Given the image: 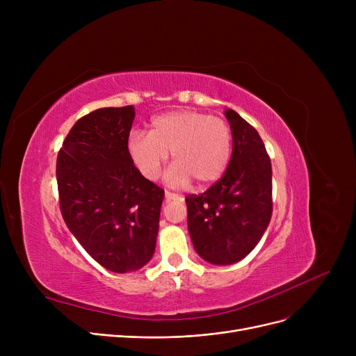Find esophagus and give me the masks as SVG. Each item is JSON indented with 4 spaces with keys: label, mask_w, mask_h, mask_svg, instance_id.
Listing matches in <instances>:
<instances>
[{
    "label": "esophagus",
    "mask_w": 356,
    "mask_h": 356,
    "mask_svg": "<svg viewBox=\"0 0 356 356\" xmlns=\"http://www.w3.org/2000/svg\"><path fill=\"white\" fill-rule=\"evenodd\" d=\"M183 197L177 193H172V192H165V200H181Z\"/></svg>",
    "instance_id": "34e87169"
}]
</instances>
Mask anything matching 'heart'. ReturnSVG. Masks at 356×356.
Returning <instances> with one entry per match:
<instances>
[{
  "instance_id": "heart-1",
  "label": "heart",
  "mask_w": 356,
  "mask_h": 356,
  "mask_svg": "<svg viewBox=\"0 0 356 356\" xmlns=\"http://www.w3.org/2000/svg\"><path fill=\"white\" fill-rule=\"evenodd\" d=\"M128 153L141 175L156 180L172 154L175 164L167 173L175 186L189 183L209 186L218 181L231 161L232 129L219 117L200 111H173L153 118L149 133L133 131Z\"/></svg>"
}]
</instances>
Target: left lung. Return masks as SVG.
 Wrapping results in <instances>:
<instances>
[{
	"instance_id": "1",
	"label": "left lung",
	"mask_w": 356,
	"mask_h": 356,
	"mask_svg": "<svg viewBox=\"0 0 356 356\" xmlns=\"http://www.w3.org/2000/svg\"><path fill=\"white\" fill-rule=\"evenodd\" d=\"M232 156L227 172L200 195L186 196L188 228L196 252L211 264L245 258L266 232L273 213L271 160L257 129L227 109Z\"/></svg>"
}]
</instances>
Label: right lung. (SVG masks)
<instances>
[{"instance_id": "add662e5", "label": "right lung", "mask_w": 356, "mask_h": 356, "mask_svg": "<svg viewBox=\"0 0 356 356\" xmlns=\"http://www.w3.org/2000/svg\"><path fill=\"white\" fill-rule=\"evenodd\" d=\"M134 106L99 108L70 128L56 161L65 223L98 264L136 271L152 259L164 191L128 153Z\"/></svg>"}]
</instances>
